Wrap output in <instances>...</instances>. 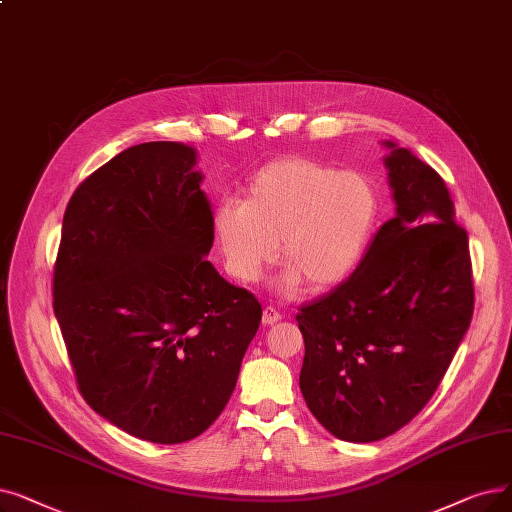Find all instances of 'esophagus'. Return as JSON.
Listing matches in <instances>:
<instances>
[{
  "label": "esophagus",
  "mask_w": 512,
  "mask_h": 512,
  "mask_svg": "<svg viewBox=\"0 0 512 512\" xmlns=\"http://www.w3.org/2000/svg\"><path fill=\"white\" fill-rule=\"evenodd\" d=\"M282 316H280V311H276L272 305H268V307H263V314H261V322L265 324V326H272V324H276L278 320H280Z\"/></svg>",
  "instance_id": "34e87169"
}]
</instances>
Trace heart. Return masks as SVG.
I'll return each instance as SVG.
<instances>
[{"label": "heart", "instance_id": "1", "mask_svg": "<svg viewBox=\"0 0 512 512\" xmlns=\"http://www.w3.org/2000/svg\"><path fill=\"white\" fill-rule=\"evenodd\" d=\"M379 211L381 198L368 175L286 157L251 177L242 203H219L211 232L236 282H255L276 259L278 244L286 265L282 286L305 280L311 291H326L358 270Z\"/></svg>", "mask_w": 512, "mask_h": 512}]
</instances>
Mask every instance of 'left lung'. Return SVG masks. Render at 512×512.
Instances as JSON below:
<instances>
[{
    "label": "left lung",
    "mask_w": 512,
    "mask_h": 512,
    "mask_svg": "<svg viewBox=\"0 0 512 512\" xmlns=\"http://www.w3.org/2000/svg\"><path fill=\"white\" fill-rule=\"evenodd\" d=\"M395 217L335 291L301 307L299 387L320 425L379 441L427 406L473 318L469 236L439 173L385 140Z\"/></svg>",
    "instance_id": "8db88e82"
}]
</instances>
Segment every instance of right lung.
I'll use <instances>...</instances> for the list:
<instances>
[{"instance_id": "right-lung-1", "label": "right lung", "mask_w": 512, "mask_h": 512, "mask_svg": "<svg viewBox=\"0 0 512 512\" xmlns=\"http://www.w3.org/2000/svg\"><path fill=\"white\" fill-rule=\"evenodd\" d=\"M196 148L131 146L71 196L54 314L79 391L102 418L182 443L226 408L261 322L259 301L219 276Z\"/></svg>"}]
</instances>
